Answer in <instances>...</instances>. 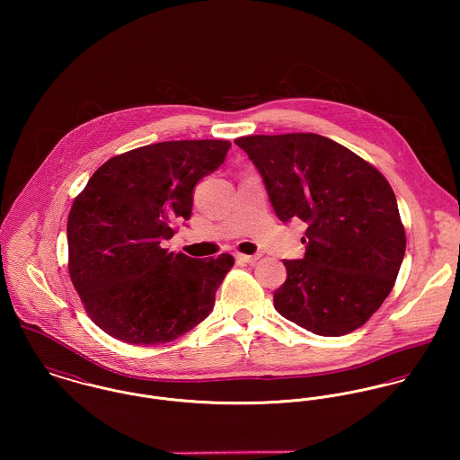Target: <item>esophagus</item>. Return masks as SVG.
Wrapping results in <instances>:
<instances>
[{
    "label": "esophagus",
    "instance_id": "34e87169",
    "mask_svg": "<svg viewBox=\"0 0 460 460\" xmlns=\"http://www.w3.org/2000/svg\"><path fill=\"white\" fill-rule=\"evenodd\" d=\"M237 262L255 263L261 257L259 255H235Z\"/></svg>",
    "mask_w": 460,
    "mask_h": 460
}]
</instances>
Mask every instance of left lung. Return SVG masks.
<instances>
[{"mask_svg": "<svg viewBox=\"0 0 460 460\" xmlns=\"http://www.w3.org/2000/svg\"><path fill=\"white\" fill-rule=\"evenodd\" d=\"M235 143L257 166L276 216L308 225L305 259L283 261L278 314L321 336L363 326L392 292L405 253L388 181L349 148L312 132Z\"/></svg>", "mask_w": 460, "mask_h": 460, "instance_id": "left-lung-1", "label": "left lung"}]
</instances>
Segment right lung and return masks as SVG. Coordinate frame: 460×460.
<instances>
[{
  "instance_id": "obj_1",
  "label": "right lung",
  "mask_w": 460,
  "mask_h": 460,
  "mask_svg": "<svg viewBox=\"0 0 460 460\" xmlns=\"http://www.w3.org/2000/svg\"><path fill=\"white\" fill-rule=\"evenodd\" d=\"M232 143L181 139L106 161L74 199L66 221L68 272L90 319L131 345L172 341L198 326L234 265L228 253H168L173 225L191 217L198 182Z\"/></svg>"
}]
</instances>
